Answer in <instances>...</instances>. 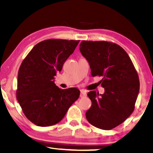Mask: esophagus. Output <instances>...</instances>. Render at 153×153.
<instances>
[{"label":"esophagus","mask_w":153,"mask_h":153,"mask_svg":"<svg viewBox=\"0 0 153 153\" xmlns=\"http://www.w3.org/2000/svg\"><path fill=\"white\" fill-rule=\"evenodd\" d=\"M86 92L84 91V90H81V92H80V97L83 98V97H86Z\"/></svg>","instance_id":"34e87169"}]
</instances>
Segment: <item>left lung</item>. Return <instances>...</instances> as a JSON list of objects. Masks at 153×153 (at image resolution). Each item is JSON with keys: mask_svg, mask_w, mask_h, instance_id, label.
Wrapping results in <instances>:
<instances>
[{"mask_svg": "<svg viewBox=\"0 0 153 153\" xmlns=\"http://www.w3.org/2000/svg\"><path fill=\"white\" fill-rule=\"evenodd\" d=\"M82 55L88 61L92 76H102L105 93L90 91L92 106L86 113L88 122L109 130L122 123L134 110L140 90L139 77L128 53L117 44L83 40Z\"/></svg>", "mask_w": 153, "mask_h": 153, "instance_id": "8db88e82", "label": "left lung"}]
</instances>
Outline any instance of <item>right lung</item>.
Returning a JSON list of instances; mask_svg holds the SVG:
<instances>
[{
    "label": "right lung",
    "mask_w": 153,
    "mask_h": 153,
    "mask_svg": "<svg viewBox=\"0 0 153 153\" xmlns=\"http://www.w3.org/2000/svg\"><path fill=\"white\" fill-rule=\"evenodd\" d=\"M79 40L48 39L33 46L18 71L17 99L28 120L41 127L59 123L77 100L76 88L61 89L55 84L56 72Z\"/></svg>",
    "instance_id": "right-lung-1"
}]
</instances>
